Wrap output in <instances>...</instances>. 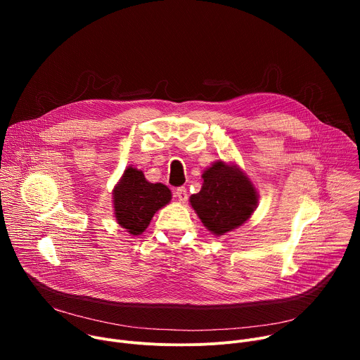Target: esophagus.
I'll list each match as a JSON object with an SVG mask.
<instances>
[{"instance_id":"34e87169","label":"esophagus","mask_w":360,"mask_h":360,"mask_svg":"<svg viewBox=\"0 0 360 360\" xmlns=\"http://www.w3.org/2000/svg\"><path fill=\"white\" fill-rule=\"evenodd\" d=\"M174 194H175V197H176L181 202H185L186 198H188V193H186V188H185V186L176 188V190L174 191Z\"/></svg>"}]
</instances>
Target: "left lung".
I'll return each mask as SVG.
<instances>
[{"mask_svg":"<svg viewBox=\"0 0 360 360\" xmlns=\"http://www.w3.org/2000/svg\"><path fill=\"white\" fill-rule=\"evenodd\" d=\"M201 191L191 195L193 209L214 235H224L247 221L257 207V191L235 166L216 162L202 174Z\"/></svg>","mask_w":360,"mask_h":360,"instance_id":"obj_1","label":"left lung"}]
</instances>
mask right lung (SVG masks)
Returning a JSON list of instances; mask_svg holds the SVG:
<instances>
[{"label":"right lung","mask_w":360,"mask_h":360,"mask_svg":"<svg viewBox=\"0 0 360 360\" xmlns=\"http://www.w3.org/2000/svg\"><path fill=\"white\" fill-rule=\"evenodd\" d=\"M170 195L166 185L150 184L141 170L128 167L113 191L115 217L131 235H140L153 214L170 201Z\"/></svg>","instance_id":"obj_1"}]
</instances>
